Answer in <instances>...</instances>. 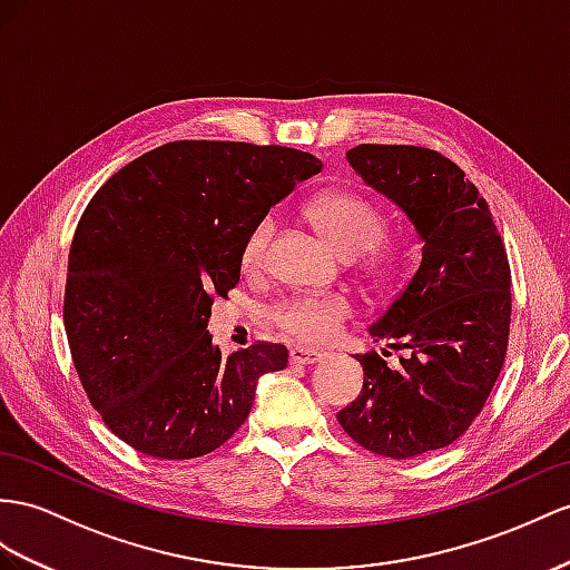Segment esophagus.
I'll use <instances>...</instances> for the list:
<instances>
[{"label":"esophagus","instance_id":"34e87169","mask_svg":"<svg viewBox=\"0 0 570 570\" xmlns=\"http://www.w3.org/2000/svg\"><path fill=\"white\" fill-rule=\"evenodd\" d=\"M325 354L317 352V348H305V346H294L291 348V363H301V366H313V363L323 361Z\"/></svg>","mask_w":570,"mask_h":570}]
</instances>
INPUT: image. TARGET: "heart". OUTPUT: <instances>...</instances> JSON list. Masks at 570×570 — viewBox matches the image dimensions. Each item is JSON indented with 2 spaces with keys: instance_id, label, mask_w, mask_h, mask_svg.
Here are the masks:
<instances>
[{
  "instance_id": "heart-1",
  "label": "heart",
  "mask_w": 570,
  "mask_h": 570,
  "mask_svg": "<svg viewBox=\"0 0 570 570\" xmlns=\"http://www.w3.org/2000/svg\"><path fill=\"white\" fill-rule=\"evenodd\" d=\"M308 218L334 253L344 259L368 255L381 243L385 218L366 197L348 189H332L311 202ZM274 233V218L265 216L247 233L240 247V267L257 274L267 265V253ZM348 315V303L342 298H294L274 311V323L298 342L320 344L340 332Z\"/></svg>"
}]
</instances>
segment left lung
I'll use <instances>...</instances> for the list:
<instances>
[{
  "mask_svg": "<svg viewBox=\"0 0 570 570\" xmlns=\"http://www.w3.org/2000/svg\"><path fill=\"white\" fill-rule=\"evenodd\" d=\"M346 160L424 245L412 279L368 327L402 352L400 366L356 356L361 395L337 412L358 445L406 460L458 441L484 406L505 361L510 267L487 199L443 154L358 144Z\"/></svg>",
  "mask_w": 570,
  "mask_h": 570,
  "instance_id": "obj_1",
  "label": "left lung"
}]
</instances>
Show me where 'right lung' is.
Masks as SVG:
<instances>
[{"label":"right lung","instance_id":"add662e5","mask_svg":"<svg viewBox=\"0 0 570 570\" xmlns=\"http://www.w3.org/2000/svg\"><path fill=\"white\" fill-rule=\"evenodd\" d=\"M323 170L288 146L173 141L98 189L69 250L65 330L81 385L106 426L160 460L224 445L282 344L222 356L212 303L240 279L247 233Z\"/></svg>","mask_w":570,"mask_h":570}]
</instances>
